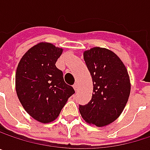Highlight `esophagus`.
<instances>
[{"instance_id":"obj_1","label":"esophagus","mask_w":150,"mask_h":150,"mask_svg":"<svg viewBox=\"0 0 150 150\" xmlns=\"http://www.w3.org/2000/svg\"><path fill=\"white\" fill-rule=\"evenodd\" d=\"M73 88H74V89L76 91V90L78 89V84H77V83H75V84L73 85Z\"/></svg>"}]
</instances>
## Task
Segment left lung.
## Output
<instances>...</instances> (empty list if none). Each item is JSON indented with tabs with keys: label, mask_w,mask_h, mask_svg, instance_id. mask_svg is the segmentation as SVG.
I'll return each instance as SVG.
<instances>
[{
	"label": "left lung",
	"mask_w": 150,
	"mask_h": 150,
	"mask_svg": "<svg viewBox=\"0 0 150 150\" xmlns=\"http://www.w3.org/2000/svg\"><path fill=\"white\" fill-rule=\"evenodd\" d=\"M93 80L90 102L79 105L82 118L97 127L106 126L121 115L130 94L128 71L120 58L112 51L93 47L83 54Z\"/></svg>",
	"instance_id": "8db88e82"
}]
</instances>
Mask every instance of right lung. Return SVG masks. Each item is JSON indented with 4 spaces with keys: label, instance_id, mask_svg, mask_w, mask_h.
Masks as SVG:
<instances>
[{
    "label": "right lung",
    "instance_id": "right-lung-1",
    "mask_svg": "<svg viewBox=\"0 0 150 150\" xmlns=\"http://www.w3.org/2000/svg\"><path fill=\"white\" fill-rule=\"evenodd\" d=\"M62 53V48L51 43H39L22 56L17 67L18 98L25 110L42 123L55 120L75 94L73 87L64 81L62 71L55 66Z\"/></svg>",
    "mask_w": 150,
    "mask_h": 150
}]
</instances>
